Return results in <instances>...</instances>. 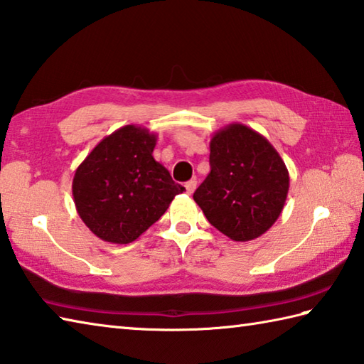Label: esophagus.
Returning <instances> with one entry per match:
<instances>
[{
	"label": "esophagus",
	"instance_id": "34e87169",
	"mask_svg": "<svg viewBox=\"0 0 364 364\" xmlns=\"http://www.w3.org/2000/svg\"><path fill=\"white\" fill-rule=\"evenodd\" d=\"M184 188H186L188 194H192V192H194L196 188H197V181L196 180H191V181H188L186 184H184Z\"/></svg>",
	"mask_w": 364,
	"mask_h": 364
}]
</instances>
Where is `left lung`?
Segmentation results:
<instances>
[{
	"label": "left lung",
	"mask_w": 364,
	"mask_h": 364,
	"mask_svg": "<svg viewBox=\"0 0 364 364\" xmlns=\"http://www.w3.org/2000/svg\"><path fill=\"white\" fill-rule=\"evenodd\" d=\"M211 172L194 192L208 223L233 241L259 238L286 203L289 170L257 131L232 123L210 140Z\"/></svg>",
	"instance_id": "8db88e82"
}]
</instances>
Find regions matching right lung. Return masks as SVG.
Instances as JSON below:
<instances>
[{
	"mask_svg": "<svg viewBox=\"0 0 364 364\" xmlns=\"http://www.w3.org/2000/svg\"><path fill=\"white\" fill-rule=\"evenodd\" d=\"M156 141L146 127L127 124L104 137L77 167L75 208L97 238L132 243L186 191L153 158Z\"/></svg>",
	"mask_w": 364,
	"mask_h": 364,
	"instance_id": "add662e5",
	"label": "right lung"
}]
</instances>
